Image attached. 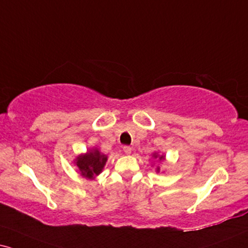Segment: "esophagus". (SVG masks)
Segmentation results:
<instances>
[{
  "label": "esophagus",
  "mask_w": 248,
  "mask_h": 248,
  "mask_svg": "<svg viewBox=\"0 0 248 248\" xmlns=\"http://www.w3.org/2000/svg\"><path fill=\"white\" fill-rule=\"evenodd\" d=\"M124 152L126 153V155H130V153H131V147L130 146H124Z\"/></svg>",
  "instance_id": "esophagus-1"
}]
</instances>
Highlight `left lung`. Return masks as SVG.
Returning a JSON list of instances; mask_svg holds the SVG:
<instances>
[{"mask_svg": "<svg viewBox=\"0 0 248 248\" xmlns=\"http://www.w3.org/2000/svg\"><path fill=\"white\" fill-rule=\"evenodd\" d=\"M152 158L155 159V160H158L159 162L166 160V155H159V152H153L152 153ZM155 171H156V173H159V171H160V167H159V166H156Z\"/></svg>", "mask_w": 248, "mask_h": 248, "instance_id": "obj_1", "label": "left lung"}]
</instances>
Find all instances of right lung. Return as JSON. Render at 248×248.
I'll list each match as a JSON object with an SVG mask.
<instances>
[{"mask_svg":"<svg viewBox=\"0 0 248 248\" xmlns=\"http://www.w3.org/2000/svg\"><path fill=\"white\" fill-rule=\"evenodd\" d=\"M108 155L99 151L97 147L89 149L86 153H81L74 159V165L79 169L82 177L88 180H95L104 169Z\"/></svg>","mask_w":248,"mask_h":248,"instance_id":"1","label":"right lung"}]
</instances>
